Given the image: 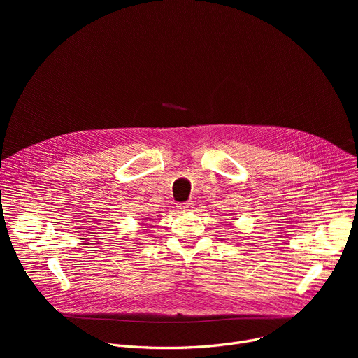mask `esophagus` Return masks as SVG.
Returning a JSON list of instances; mask_svg holds the SVG:
<instances>
[{
	"instance_id": "obj_1",
	"label": "esophagus",
	"mask_w": 358,
	"mask_h": 358,
	"mask_svg": "<svg viewBox=\"0 0 358 358\" xmlns=\"http://www.w3.org/2000/svg\"><path fill=\"white\" fill-rule=\"evenodd\" d=\"M178 208L181 211H192L194 210V202L192 201H185V202H180Z\"/></svg>"
}]
</instances>
